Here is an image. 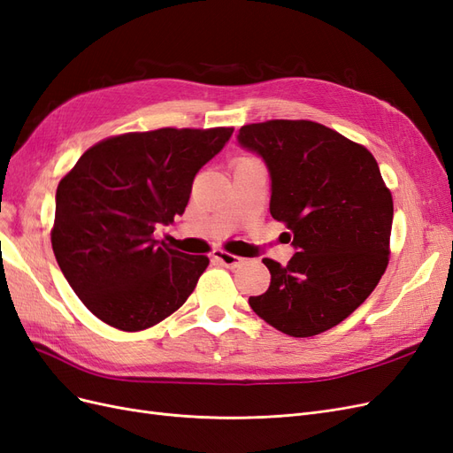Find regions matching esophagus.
Returning a JSON list of instances; mask_svg holds the SVG:
<instances>
[{
    "label": "esophagus",
    "instance_id": "esophagus-1",
    "mask_svg": "<svg viewBox=\"0 0 453 453\" xmlns=\"http://www.w3.org/2000/svg\"><path fill=\"white\" fill-rule=\"evenodd\" d=\"M213 258L217 260V263H221L223 266L226 268H236L242 265V258L236 257V255H230L226 251H215L213 253Z\"/></svg>",
    "mask_w": 453,
    "mask_h": 453
}]
</instances>
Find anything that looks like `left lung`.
I'll return each instance as SVG.
<instances>
[{"label": "left lung", "mask_w": 453, "mask_h": 453, "mask_svg": "<svg viewBox=\"0 0 453 453\" xmlns=\"http://www.w3.org/2000/svg\"><path fill=\"white\" fill-rule=\"evenodd\" d=\"M238 145L265 160L270 213L291 230L287 266L272 258L250 306L278 331L306 338L357 310L388 268L393 200L376 158L311 120L242 127Z\"/></svg>", "instance_id": "8db88e82"}]
</instances>
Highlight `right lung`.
I'll return each instance as SVG.
<instances>
[{"label": "right lung", "mask_w": 453, "mask_h": 453, "mask_svg": "<svg viewBox=\"0 0 453 453\" xmlns=\"http://www.w3.org/2000/svg\"><path fill=\"white\" fill-rule=\"evenodd\" d=\"M234 128L132 132L90 147L57 188V263L83 304L120 331L166 319L210 260L170 250L157 225L183 215L198 170Z\"/></svg>", "instance_id": "right-lung-1"}]
</instances>
